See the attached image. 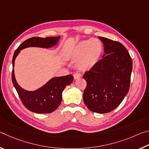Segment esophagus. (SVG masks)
Instances as JSON below:
<instances>
[{
  "mask_svg": "<svg viewBox=\"0 0 149 149\" xmlns=\"http://www.w3.org/2000/svg\"><path fill=\"white\" fill-rule=\"evenodd\" d=\"M81 74H79V73L76 72V73H75V74H74V79H77L78 78L81 77Z\"/></svg>",
  "mask_w": 149,
  "mask_h": 149,
  "instance_id": "esophagus-1",
  "label": "esophagus"
}]
</instances>
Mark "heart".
Segmentation results:
<instances>
[{"mask_svg": "<svg viewBox=\"0 0 149 149\" xmlns=\"http://www.w3.org/2000/svg\"><path fill=\"white\" fill-rule=\"evenodd\" d=\"M103 50L102 42L93 38L78 42L72 49L70 57L77 62V68L81 71H87L94 68L101 56Z\"/></svg>", "mask_w": 149, "mask_h": 149, "instance_id": "obj_1", "label": "heart"}]
</instances>
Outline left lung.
<instances>
[{
  "label": "left lung",
  "mask_w": 149,
  "mask_h": 149,
  "mask_svg": "<svg viewBox=\"0 0 149 149\" xmlns=\"http://www.w3.org/2000/svg\"><path fill=\"white\" fill-rule=\"evenodd\" d=\"M104 54L97 65L83 75L87 82L84 101L92 112L104 114L116 108L130 86L132 60L120 42L99 37Z\"/></svg>",
  "instance_id": "1"
}]
</instances>
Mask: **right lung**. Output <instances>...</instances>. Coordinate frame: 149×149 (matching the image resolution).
<instances>
[{
    "label": "right lung",
    "instance_id": "1",
    "mask_svg": "<svg viewBox=\"0 0 149 149\" xmlns=\"http://www.w3.org/2000/svg\"><path fill=\"white\" fill-rule=\"evenodd\" d=\"M60 37H31L26 40L19 45L14 52L12 58V80L17 94L27 109L37 114H48L51 113L59 107L62 102V94L65 87L71 84L74 77L72 75L53 77L46 84L34 91H28L17 84L14 75V61L19 51L23 49L29 47L49 48L56 45Z\"/></svg>",
    "mask_w": 149,
    "mask_h": 149
}]
</instances>
